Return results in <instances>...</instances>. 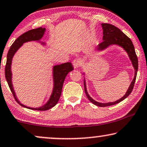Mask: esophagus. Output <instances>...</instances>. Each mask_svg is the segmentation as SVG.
I'll use <instances>...</instances> for the list:
<instances>
[{
	"instance_id": "obj_1",
	"label": "esophagus",
	"mask_w": 147,
	"mask_h": 147,
	"mask_svg": "<svg viewBox=\"0 0 147 147\" xmlns=\"http://www.w3.org/2000/svg\"><path fill=\"white\" fill-rule=\"evenodd\" d=\"M81 64L82 63H81V60H79V59H77V58L74 60L73 62H72V65H73L74 68H77L78 67H79V66L81 65Z\"/></svg>"
}]
</instances>
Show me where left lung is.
Here are the masks:
<instances>
[{
    "label": "left lung",
    "instance_id": "left-lung-1",
    "mask_svg": "<svg viewBox=\"0 0 147 147\" xmlns=\"http://www.w3.org/2000/svg\"><path fill=\"white\" fill-rule=\"evenodd\" d=\"M101 27L103 29V42L99 44L97 47L96 52H101L106 50L109 47L111 46H118L122 48L126 54H128L129 59L131 61V63L132 64L133 68L134 69V75L133 78L132 82L130 84L128 89H127L126 93L122 97L118 100L113 101V102H107V103H101L98 102V101H95L92 97L90 96L89 94L88 93L87 89V85H86V81L85 76H84V88H85V92L86 95H87V98L89 100L93 103L94 105H97L99 107H106L109 106V105H112L117 104V103H120L128 97L129 95L132 92L133 87H134L135 81H136V75H137L138 71V58L136 56V52H135L134 47L133 45L132 41L128 36H126L120 29L118 27H115L114 25H112L108 23H102ZM83 75H85V73L83 72Z\"/></svg>",
    "mask_w": 147,
    "mask_h": 147
}]
</instances>
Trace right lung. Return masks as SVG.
<instances>
[{
	"label": "right lung",
	"instance_id": "right-lung-1",
	"mask_svg": "<svg viewBox=\"0 0 147 147\" xmlns=\"http://www.w3.org/2000/svg\"><path fill=\"white\" fill-rule=\"evenodd\" d=\"M46 28L44 27H39V28L31 29L25 32L21 35L13 42L12 46L10 48L9 52L7 54V64L5 66V78L7 80L8 85L9 86L10 89L13 93L15 100L19 105L25 108L32 109V110H38V111H46L50 109L52 107L55 106L57 104L58 100H59L60 95L62 93V86L64 81V79L68 75V72L73 70V66L70 62H66L58 65H54L52 66V81H53V87L51 95L49 97L48 100L46 101V103L41 105L38 107H31L27 106L20 102L17 98L16 93H15L14 87L13 85V73L11 70V66H12V61L13 56L16 54V52L19 50V49L23 46V44L27 42H38L46 48L47 46V43L45 42L40 41L44 36L46 32Z\"/></svg>",
	"mask_w": 147,
	"mask_h": 147
}]
</instances>
